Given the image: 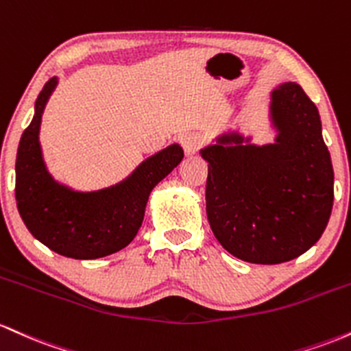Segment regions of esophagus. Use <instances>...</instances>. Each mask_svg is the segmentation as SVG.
Wrapping results in <instances>:
<instances>
[{
  "mask_svg": "<svg viewBox=\"0 0 351 351\" xmlns=\"http://www.w3.org/2000/svg\"><path fill=\"white\" fill-rule=\"evenodd\" d=\"M202 137H200V134H187L186 137H184V149H186L187 154H195L197 151L200 149V145H202Z\"/></svg>",
  "mask_w": 351,
  "mask_h": 351,
  "instance_id": "obj_1",
  "label": "esophagus"
}]
</instances>
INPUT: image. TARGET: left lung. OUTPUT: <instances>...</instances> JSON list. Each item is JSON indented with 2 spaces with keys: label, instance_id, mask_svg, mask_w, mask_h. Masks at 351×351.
<instances>
[{
  "label": "left lung",
  "instance_id": "8db88e82",
  "mask_svg": "<svg viewBox=\"0 0 351 351\" xmlns=\"http://www.w3.org/2000/svg\"><path fill=\"white\" fill-rule=\"evenodd\" d=\"M270 112L275 144L226 134L200 151L208 162L207 219L215 239L234 257L261 265L305 254L333 207V167L317 106L297 82H283L271 90Z\"/></svg>",
  "mask_w": 351,
  "mask_h": 351
}]
</instances>
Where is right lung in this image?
<instances>
[{
  "mask_svg": "<svg viewBox=\"0 0 351 351\" xmlns=\"http://www.w3.org/2000/svg\"><path fill=\"white\" fill-rule=\"evenodd\" d=\"M58 80L51 77L36 99L33 121L23 132L16 156V206L27 230L59 255L99 258L124 249L139 232L149 194L184 151L172 144L145 159L132 176L97 192H74L46 171L39 147L41 114Z\"/></svg>",
  "mask_w": 351,
  "mask_h": 351,
  "instance_id": "1",
  "label": "right lung"
}]
</instances>
